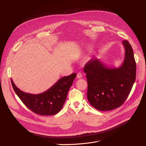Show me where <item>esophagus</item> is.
Masks as SVG:
<instances>
[{
	"label": "esophagus",
	"instance_id": "1",
	"mask_svg": "<svg viewBox=\"0 0 146 146\" xmlns=\"http://www.w3.org/2000/svg\"><path fill=\"white\" fill-rule=\"evenodd\" d=\"M82 78V73H78V74H77V78L78 79H80V78Z\"/></svg>",
	"mask_w": 146,
	"mask_h": 146
}]
</instances>
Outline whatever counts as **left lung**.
I'll return each instance as SVG.
<instances>
[{
	"label": "left lung",
	"mask_w": 146,
	"mask_h": 146,
	"mask_svg": "<svg viewBox=\"0 0 146 146\" xmlns=\"http://www.w3.org/2000/svg\"><path fill=\"white\" fill-rule=\"evenodd\" d=\"M122 44L125 57L119 67H108L98 59L89 60L84 67L88 85L87 98L97 110L111 111L121 106L135 82L136 64L133 48L128 41Z\"/></svg>",
	"instance_id": "8db88e82"
}]
</instances>
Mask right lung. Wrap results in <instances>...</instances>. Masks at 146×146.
<instances>
[{"mask_svg":"<svg viewBox=\"0 0 146 146\" xmlns=\"http://www.w3.org/2000/svg\"><path fill=\"white\" fill-rule=\"evenodd\" d=\"M76 73L60 78L53 86L44 92L31 94L21 90L11 79L15 93L29 110L43 116L53 115L63 108L67 93L76 78Z\"/></svg>","mask_w":146,"mask_h":146,"instance_id":"1","label":"right lung"}]
</instances>
